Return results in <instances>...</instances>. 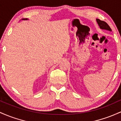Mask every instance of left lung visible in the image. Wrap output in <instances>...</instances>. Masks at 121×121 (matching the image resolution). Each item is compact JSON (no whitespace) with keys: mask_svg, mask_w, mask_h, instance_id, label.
I'll return each mask as SVG.
<instances>
[{"mask_svg":"<svg viewBox=\"0 0 121 121\" xmlns=\"http://www.w3.org/2000/svg\"><path fill=\"white\" fill-rule=\"evenodd\" d=\"M96 22L98 25H99V27L100 29H106V30H109V31H111V29L110 28V27L108 26V25L106 23V22L103 21H100V19H96Z\"/></svg>","mask_w":121,"mask_h":121,"instance_id":"left-lung-1","label":"left lung"}]
</instances>
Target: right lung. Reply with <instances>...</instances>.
I'll list each match as a JSON object with an SVG mask.
<instances>
[{"label":"right lung","instance_id":"obj_1","mask_svg":"<svg viewBox=\"0 0 121 121\" xmlns=\"http://www.w3.org/2000/svg\"><path fill=\"white\" fill-rule=\"evenodd\" d=\"M23 20H25V19H22Z\"/></svg>","mask_w":121,"mask_h":121}]
</instances>
